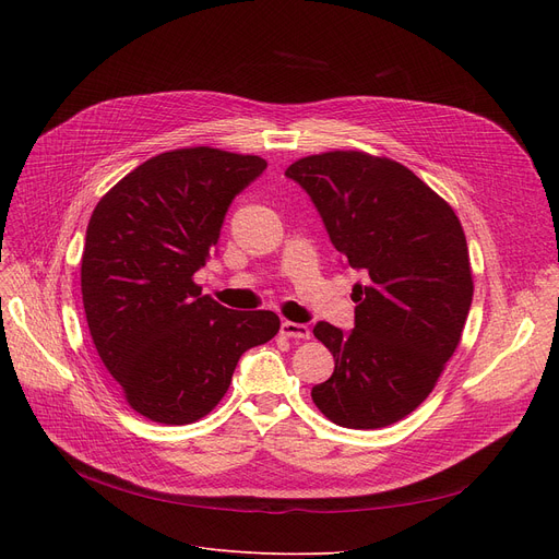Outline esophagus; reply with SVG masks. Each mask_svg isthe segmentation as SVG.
<instances>
[{
	"label": "esophagus",
	"instance_id": "esophagus-1",
	"mask_svg": "<svg viewBox=\"0 0 559 559\" xmlns=\"http://www.w3.org/2000/svg\"><path fill=\"white\" fill-rule=\"evenodd\" d=\"M281 333L285 337H295V340H310L312 331L306 324H297V321H283Z\"/></svg>",
	"mask_w": 559,
	"mask_h": 559
}]
</instances>
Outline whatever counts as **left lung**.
I'll use <instances>...</instances> for the list:
<instances>
[{
  "label": "left lung",
  "instance_id": "1",
  "mask_svg": "<svg viewBox=\"0 0 559 559\" xmlns=\"http://www.w3.org/2000/svg\"><path fill=\"white\" fill-rule=\"evenodd\" d=\"M354 285L356 326L317 321L335 371L312 401L342 428H383L417 409L460 344L474 281L462 224L419 176L390 158L329 152L292 163Z\"/></svg>",
  "mask_w": 559,
  "mask_h": 559
}]
</instances>
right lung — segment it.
<instances>
[{
	"label": "right lung",
	"mask_w": 559,
	"mask_h": 559,
	"mask_svg": "<svg viewBox=\"0 0 559 559\" xmlns=\"http://www.w3.org/2000/svg\"><path fill=\"white\" fill-rule=\"evenodd\" d=\"M264 169L258 156L211 146L158 154L110 188L87 224V329L146 419L183 426L209 415L245 350L281 329L272 310H228L192 281L215 253L233 199Z\"/></svg>",
	"instance_id": "right-lung-1"
}]
</instances>
